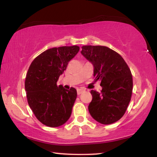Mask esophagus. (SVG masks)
<instances>
[{
	"mask_svg": "<svg viewBox=\"0 0 157 157\" xmlns=\"http://www.w3.org/2000/svg\"><path fill=\"white\" fill-rule=\"evenodd\" d=\"M83 91H84V90L82 89H77V94H78V95H80V94L82 93Z\"/></svg>",
	"mask_w": 157,
	"mask_h": 157,
	"instance_id": "obj_1",
	"label": "esophagus"
}]
</instances>
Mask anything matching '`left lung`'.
I'll return each instance as SVG.
<instances>
[{
	"instance_id": "obj_1",
	"label": "left lung",
	"mask_w": 157,
	"mask_h": 157,
	"mask_svg": "<svg viewBox=\"0 0 157 157\" xmlns=\"http://www.w3.org/2000/svg\"><path fill=\"white\" fill-rule=\"evenodd\" d=\"M81 53L94 66V81H101V93L91 90L90 114L102 124L119 121L125 113L133 89L132 72L123 58L106 46H83Z\"/></svg>"
}]
</instances>
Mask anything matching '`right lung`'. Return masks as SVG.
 <instances>
[{"label":"right lung","instance_id":"obj_1","mask_svg":"<svg viewBox=\"0 0 157 157\" xmlns=\"http://www.w3.org/2000/svg\"><path fill=\"white\" fill-rule=\"evenodd\" d=\"M79 49L78 46L49 48L38 55L28 70L25 81L28 103L38 121L47 126L63 125L71 114L76 90L58 86L57 81Z\"/></svg>","mask_w":157,"mask_h":157}]
</instances>
